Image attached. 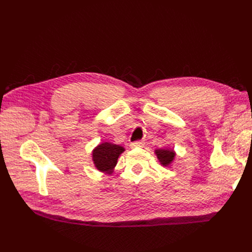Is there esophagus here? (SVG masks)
Segmentation results:
<instances>
[{"label": "esophagus", "instance_id": "1", "mask_svg": "<svg viewBox=\"0 0 252 252\" xmlns=\"http://www.w3.org/2000/svg\"><path fill=\"white\" fill-rule=\"evenodd\" d=\"M144 145H145L144 141H135V142H132L130 144V146L132 148H134V147H144Z\"/></svg>", "mask_w": 252, "mask_h": 252}]
</instances>
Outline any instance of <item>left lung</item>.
Segmentation results:
<instances>
[{
    "label": "left lung",
    "instance_id": "left-lung-1",
    "mask_svg": "<svg viewBox=\"0 0 252 252\" xmlns=\"http://www.w3.org/2000/svg\"><path fill=\"white\" fill-rule=\"evenodd\" d=\"M155 152L158 158L159 163H161L165 167L170 166L175 158V152L173 151V149L159 148V149H156Z\"/></svg>",
    "mask_w": 252,
    "mask_h": 252
}]
</instances>
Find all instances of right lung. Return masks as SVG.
<instances>
[{"instance_id": "1", "label": "right lung", "mask_w": 252, "mask_h": 252, "mask_svg": "<svg viewBox=\"0 0 252 252\" xmlns=\"http://www.w3.org/2000/svg\"><path fill=\"white\" fill-rule=\"evenodd\" d=\"M125 151L120 145L104 142L94 149L93 161L96 169L105 173L111 174L118 163V158Z\"/></svg>"}]
</instances>
